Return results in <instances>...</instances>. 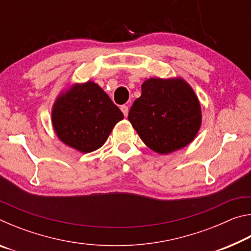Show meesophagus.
I'll return each mask as SVG.
<instances>
[{
	"mask_svg": "<svg viewBox=\"0 0 251 251\" xmlns=\"http://www.w3.org/2000/svg\"><path fill=\"white\" fill-rule=\"evenodd\" d=\"M121 109H122V112H123V114H124V116H125V117H126L127 115H128V110H129L128 106L123 105V106H121Z\"/></svg>",
	"mask_w": 251,
	"mask_h": 251,
	"instance_id": "esophagus-1",
	"label": "esophagus"
}]
</instances>
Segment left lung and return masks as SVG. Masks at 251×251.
<instances>
[{
	"mask_svg": "<svg viewBox=\"0 0 251 251\" xmlns=\"http://www.w3.org/2000/svg\"><path fill=\"white\" fill-rule=\"evenodd\" d=\"M128 121L146 146L164 155L194 141L201 125V108L185 79L151 77L143 83Z\"/></svg>",
	"mask_w": 251,
	"mask_h": 251,
	"instance_id": "1",
	"label": "left lung"
}]
</instances>
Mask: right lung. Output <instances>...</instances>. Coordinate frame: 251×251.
I'll use <instances>...</instances> for the list:
<instances>
[{"label": "right lung", "instance_id": "right-lung-1", "mask_svg": "<svg viewBox=\"0 0 251 251\" xmlns=\"http://www.w3.org/2000/svg\"><path fill=\"white\" fill-rule=\"evenodd\" d=\"M123 118L121 109L91 80L72 85L57 96L52 109V124L57 137L84 154L103 146Z\"/></svg>", "mask_w": 251, "mask_h": 251}]
</instances>
